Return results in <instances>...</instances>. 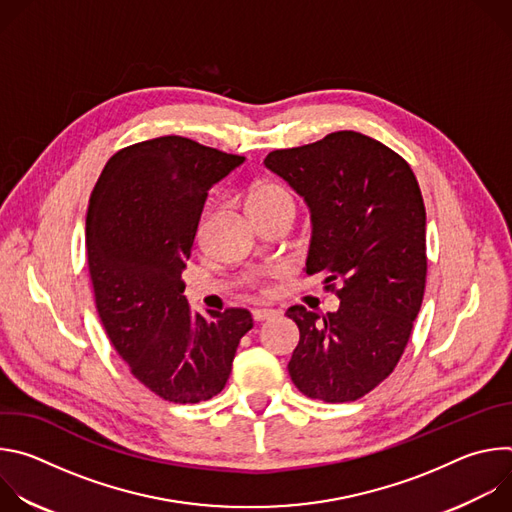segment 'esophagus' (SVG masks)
<instances>
[{
    "mask_svg": "<svg viewBox=\"0 0 512 512\" xmlns=\"http://www.w3.org/2000/svg\"><path fill=\"white\" fill-rule=\"evenodd\" d=\"M273 316H277V312H275V310H269V308L253 310V320H255V322H263V320H269V318H273Z\"/></svg>",
    "mask_w": 512,
    "mask_h": 512,
    "instance_id": "1",
    "label": "esophagus"
}]
</instances>
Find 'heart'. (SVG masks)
Returning a JSON list of instances; mask_svg holds the SVG:
<instances>
[{
    "label": "heart",
    "instance_id": "heart-1",
    "mask_svg": "<svg viewBox=\"0 0 512 512\" xmlns=\"http://www.w3.org/2000/svg\"><path fill=\"white\" fill-rule=\"evenodd\" d=\"M247 208L253 218H271V216H289L294 218L298 210L296 194L283 182L263 178L249 186Z\"/></svg>",
    "mask_w": 512,
    "mask_h": 512
}]
</instances>
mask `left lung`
<instances>
[{
	"label": "left lung",
	"instance_id": "obj_1",
	"mask_svg": "<svg viewBox=\"0 0 512 512\" xmlns=\"http://www.w3.org/2000/svg\"><path fill=\"white\" fill-rule=\"evenodd\" d=\"M265 166L310 206L306 273L326 275L332 289V281L342 283L336 312H285L300 328L287 364L291 381L310 399L356 401L393 373L421 308L427 257L419 184L399 154L356 131L275 150Z\"/></svg>",
	"mask_w": 512,
	"mask_h": 512
}]
</instances>
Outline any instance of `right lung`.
<instances>
[{
	"instance_id": "add662e5",
	"label": "right lung",
	"mask_w": 512,
	"mask_h": 512,
	"mask_svg": "<svg viewBox=\"0 0 512 512\" xmlns=\"http://www.w3.org/2000/svg\"><path fill=\"white\" fill-rule=\"evenodd\" d=\"M243 162L164 135L119 150L89 200L87 259L99 318L131 375L170 403L221 393L253 328L243 308L204 318L182 296L208 190Z\"/></svg>"
}]
</instances>
